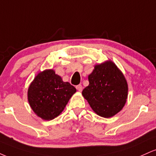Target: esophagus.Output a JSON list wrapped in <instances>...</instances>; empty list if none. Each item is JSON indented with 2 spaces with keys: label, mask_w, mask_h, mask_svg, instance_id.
Segmentation results:
<instances>
[{
  "label": "esophagus",
  "mask_w": 156,
  "mask_h": 156,
  "mask_svg": "<svg viewBox=\"0 0 156 156\" xmlns=\"http://www.w3.org/2000/svg\"><path fill=\"white\" fill-rule=\"evenodd\" d=\"M76 89H77V90L79 91V92H81V91L83 90V87H82V85H80V84L76 86Z\"/></svg>",
  "instance_id": "esophagus-1"
}]
</instances>
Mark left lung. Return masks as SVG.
<instances>
[{
  "label": "left lung",
  "instance_id": "left-lung-1",
  "mask_svg": "<svg viewBox=\"0 0 156 156\" xmlns=\"http://www.w3.org/2000/svg\"><path fill=\"white\" fill-rule=\"evenodd\" d=\"M89 84L82 94L94 112L108 118L123 108L128 98V83L121 71L112 62L94 67L89 76Z\"/></svg>",
  "mask_w": 156,
  "mask_h": 156
}]
</instances>
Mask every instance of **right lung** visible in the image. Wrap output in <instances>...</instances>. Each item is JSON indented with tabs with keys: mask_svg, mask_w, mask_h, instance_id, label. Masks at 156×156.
Returning <instances> with one entry per match:
<instances>
[{
	"mask_svg": "<svg viewBox=\"0 0 156 156\" xmlns=\"http://www.w3.org/2000/svg\"><path fill=\"white\" fill-rule=\"evenodd\" d=\"M76 89L53 69L39 73L30 85L28 100L37 116L44 120H51L64 110Z\"/></svg>",
	"mask_w": 156,
	"mask_h": 156,
	"instance_id": "right-lung-1",
	"label": "right lung"
}]
</instances>
